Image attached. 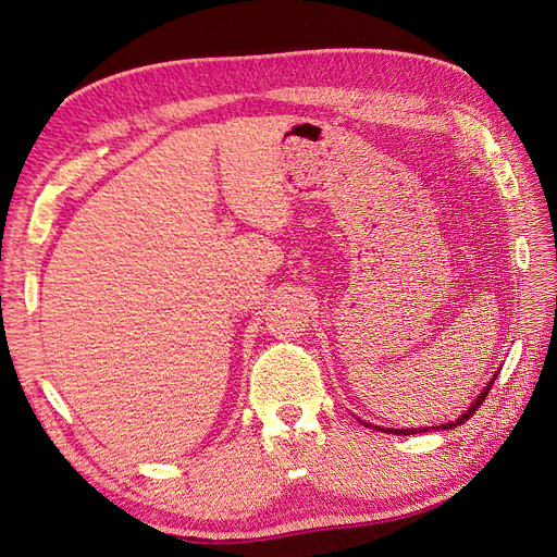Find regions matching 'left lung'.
Segmentation results:
<instances>
[{"instance_id":"obj_1","label":"left lung","mask_w":557,"mask_h":557,"mask_svg":"<svg viewBox=\"0 0 557 557\" xmlns=\"http://www.w3.org/2000/svg\"><path fill=\"white\" fill-rule=\"evenodd\" d=\"M495 379H497V374H495ZM495 379L491 381V383H487L485 387H483V393L474 399V401H471V407L460 416V418H455L453 420V423H446V425H436V428H430V430H453V428H458V425H462L465 423V420H469L471 416H474L476 413V409L481 407V404H483V399L487 397V391H491V387H493V383H495ZM367 428H372V425H369V423H364ZM381 430V428H379ZM385 432H391V434H404V436H407V434H418V432H428V428H420V430H385Z\"/></svg>"}]
</instances>
